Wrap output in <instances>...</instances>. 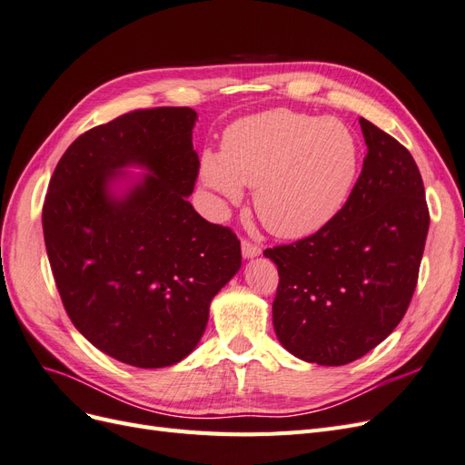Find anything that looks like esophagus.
<instances>
[{"label": "esophagus", "mask_w": 465, "mask_h": 465, "mask_svg": "<svg viewBox=\"0 0 465 465\" xmlns=\"http://www.w3.org/2000/svg\"><path fill=\"white\" fill-rule=\"evenodd\" d=\"M260 254H262V248L258 244L250 242V241H246V238H242V256L244 258H256Z\"/></svg>", "instance_id": "obj_1"}]
</instances>
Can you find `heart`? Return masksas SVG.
Listing matches in <instances>:
<instances>
[{"label":"heart","mask_w":465,"mask_h":465,"mask_svg":"<svg viewBox=\"0 0 465 465\" xmlns=\"http://www.w3.org/2000/svg\"><path fill=\"white\" fill-rule=\"evenodd\" d=\"M357 142L345 124L277 108L234 122L223 153L202 154L203 184L238 203L256 186L258 217L281 238L320 231L345 203L357 174Z\"/></svg>","instance_id":"obj_1"}]
</instances>
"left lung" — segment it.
Here are the masks:
<instances>
[{"label":"left lung","mask_w":465,"mask_h":465,"mask_svg":"<svg viewBox=\"0 0 465 465\" xmlns=\"http://www.w3.org/2000/svg\"><path fill=\"white\" fill-rule=\"evenodd\" d=\"M359 180L323 227L263 252L279 272L273 328L289 353L340 367L396 330L417 287L429 232L419 168L398 139L361 118Z\"/></svg>","instance_id":"1"}]
</instances>
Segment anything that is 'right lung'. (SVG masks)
<instances>
[{
  "instance_id": "add662e5",
  "label": "right lung",
  "mask_w": 465,
  "mask_h": 465,
  "mask_svg": "<svg viewBox=\"0 0 465 465\" xmlns=\"http://www.w3.org/2000/svg\"><path fill=\"white\" fill-rule=\"evenodd\" d=\"M188 106L134 110L79 135L50 178L42 229L74 326L103 353L163 369L202 340L215 294L241 270V241L188 202L200 173ZM125 165L150 173L124 196Z\"/></svg>"
}]
</instances>
